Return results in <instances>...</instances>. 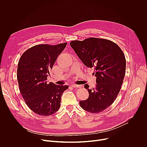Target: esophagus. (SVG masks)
I'll return each mask as SVG.
<instances>
[{"instance_id":"esophagus-1","label":"esophagus","mask_w":147,"mask_h":147,"mask_svg":"<svg viewBox=\"0 0 147 147\" xmlns=\"http://www.w3.org/2000/svg\"><path fill=\"white\" fill-rule=\"evenodd\" d=\"M71 86L72 87H73V88H79L80 87V85H77V84H71Z\"/></svg>"}]
</instances>
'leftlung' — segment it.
I'll return each mask as SVG.
<instances>
[{
	"label": "left lung",
	"instance_id": "left-lung-1",
	"mask_svg": "<svg viewBox=\"0 0 147 147\" xmlns=\"http://www.w3.org/2000/svg\"><path fill=\"white\" fill-rule=\"evenodd\" d=\"M70 44L84 65L94 69L96 77L94 88L84 85L89 97L80 101V106L92 113L101 112L114 102L121 89L126 66L124 54L116 44L106 39L90 38L72 40Z\"/></svg>",
	"mask_w": 147,
	"mask_h": 147
}]
</instances>
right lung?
<instances>
[{"label":"right lung","mask_w":147,"mask_h":147,"mask_svg":"<svg viewBox=\"0 0 147 147\" xmlns=\"http://www.w3.org/2000/svg\"><path fill=\"white\" fill-rule=\"evenodd\" d=\"M67 42L56 45H37L21 56L17 67L20 91L28 107L35 113L50 116L60 107L62 94L68 86L48 83L47 77Z\"/></svg>","instance_id":"right-lung-1"}]
</instances>
